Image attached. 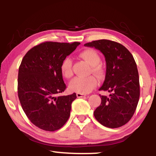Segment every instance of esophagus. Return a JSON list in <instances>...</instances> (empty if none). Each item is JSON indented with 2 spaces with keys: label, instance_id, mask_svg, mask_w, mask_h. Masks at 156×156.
<instances>
[{
  "label": "esophagus",
  "instance_id": "esophagus-1",
  "mask_svg": "<svg viewBox=\"0 0 156 156\" xmlns=\"http://www.w3.org/2000/svg\"><path fill=\"white\" fill-rule=\"evenodd\" d=\"M76 96H77L78 98H83V97L86 96V95L83 94H80V93H77L76 94Z\"/></svg>",
  "mask_w": 156,
  "mask_h": 156
}]
</instances>
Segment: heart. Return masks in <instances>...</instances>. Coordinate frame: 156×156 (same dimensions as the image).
<instances>
[{"mask_svg":"<svg viewBox=\"0 0 156 156\" xmlns=\"http://www.w3.org/2000/svg\"><path fill=\"white\" fill-rule=\"evenodd\" d=\"M80 57L91 66V72L97 76L102 75V69L98 65L100 57L96 51L92 49L83 50L80 54ZM60 72L63 77L70 78L73 75L72 60L69 57H66L60 65ZM98 84L97 79L93 76L88 77H76L70 82V91L80 94H87L91 92Z\"/></svg>","mask_w":156,"mask_h":156,"instance_id":"obj_1","label":"heart"}]
</instances>
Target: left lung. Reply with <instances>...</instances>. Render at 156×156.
<instances>
[{
  "instance_id": "8db88e82",
  "label": "left lung",
  "mask_w": 156,
  "mask_h": 156,
  "mask_svg": "<svg viewBox=\"0 0 156 156\" xmlns=\"http://www.w3.org/2000/svg\"><path fill=\"white\" fill-rule=\"evenodd\" d=\"M102 53L106 60V75L99 90L109 91L100 96L101 104L94 111L96 119L105 126L125 125L135 113L140 98V83L135 60L125 46L109 40L94 41L84 44Z\"/></svg>"
}]
</instances>
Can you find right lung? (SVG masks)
Segmentation results:
<instances>
[{"label": "right lung", "mask_w": 156, "mask_h": 156, "mask_svg": "<svg viewBox=\"0 0 156 156\" xmlns=\"http://www.w3.org/2000/svg\"><path fill=\"white\" fill-rule=\"evenodd\" d=\"M80 44L44 42L29 50L22 60L18 98L27 118L43 130L56 131L69 118L76 94L58 96L66 89L60 65Z\"/></svg>", "instance_id": "add662e5"}]
</instances>
